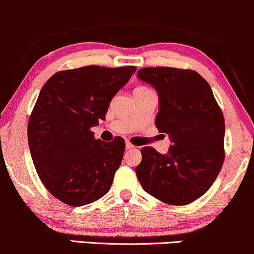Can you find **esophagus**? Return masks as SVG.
<instances>
[{
	"instance_id": "34e87169",
	"label": "esophagus",
	"mask_w": 254,
	"mask_h": 254,
	"mask_svg": "<svg viewBox=\"0 0 254 254\" xmlns=\"http://www.w3.org/2000/svg\"><path fill=\"white\" fill-rule=\"evenodd\" d=\"M125 147H127V150H131V149H133L134 146L130 142H127L125 143Z\"/></svg>"
}]
</instances>
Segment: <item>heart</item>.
I'll use <instances>...</instances> for the list:
<instances>
[{"instance_id":"heart-1","label":"heart","mask_w":254,"mask_h":254,"mask_svg":"<svg viewBox=\"0 0 254 254\" xmlns=\"http://www.w3.org/2000/svg\"><path fill=\"white\" fill-rule=\"evenodd\" d=\"M138 89H146V88H143V86H140V88H137L136 90H138Z\"/></svg>"}]
</instances>
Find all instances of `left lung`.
Here are the masks:
<instances>
[{
  "label": "left lung",
  "instance_id": "obj_1",
  "mask_svg": "<svg viewBox=\"0 0 254 254\" xmlns=\"http://www.w3.org/2000/svg\"><path fill=\"white\" fill-rule=\"evenodd\" d=\"M159 96L156 127L171 139L162 155L144 146L136 175L144 191L170 205L200 198L223 166L225 122L208 83L194 70L156 66L138 70Z\"/></svg>",
  "mask_w": 254,
  "mask_h": 254
}]
</instances>
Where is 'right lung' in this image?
Here are the masks:
<instances>
[{"mask_svg":"<svg viewBox=\"0 0 254 254\" xmlns=\"http://www.w3.org/2000/svg\"><path fill=\"white\" fill-rule=\"evenodd\" d=\"M136 66L98 65L63 70L41 89L28 123V143L37 175L54 197L70 206L98 200L110 190L125 142L96 139L91 127Z\"/></svg>","mask_w":254,"mask_h":254,"instance_id":"1","label":"right lung"}]
</instances>
